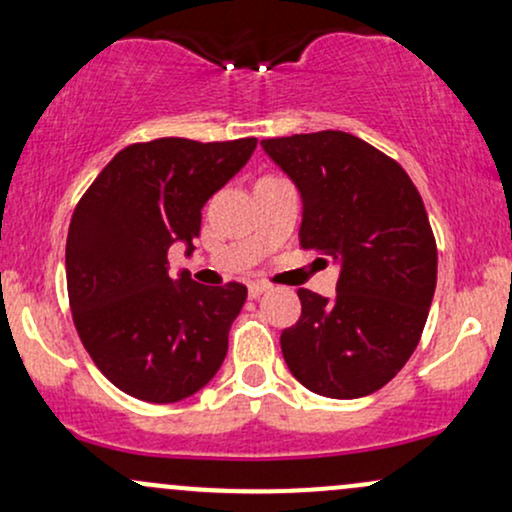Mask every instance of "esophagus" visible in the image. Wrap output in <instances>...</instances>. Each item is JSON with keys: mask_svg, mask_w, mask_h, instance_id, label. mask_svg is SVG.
Returning a JSON list of instances; mask_svg holds the SVG:
<instances>
[{"mask_svg": "<svg viewBox=\"0 0 512 512\" xmlns=\"http://www.w3.org/2000/svg\"><path fill=\"white\" fill-rule=\"evenodd\" d=\"M267 289L269 286L264 284V281H252V284L248 286V293H250V298H260Z\"/></svg>", "mask_w": 512, "mask_h": 512, "instance_id": "1", "label": "esophagus"}]
</instances>
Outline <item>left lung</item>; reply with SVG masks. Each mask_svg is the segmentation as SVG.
I'll use <instances>...</instances> for the list:
<instances>
[{
    "instance_id": "1",
    "label": "left lung",
    "mask_w": 512,
    "mask_h": 512,
    "mask_svg": "<svg viewBox=\"0 0 512 512\" xmlns=\"http://www.w3.org/2000/svg\"><path fill=\"white\" fill-rule=\"evenodd\" d=\"M262 146L301 190V248L342 264L334 301L298 289L301 317L281 332V354L315 395L366 397L404 368L424 332L438 279L424 199L395 158L354 134Z\"/></svg>"
}]
</instances>
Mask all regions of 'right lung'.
<instances>
[{
  "label": "right lung",
  "mask_w": 512,
  "mask_h": 512,
  "mask_svg": "<svg viewBox=\"0 0 512 512\" xmlns=\"http://www.w3.org/2000/svg\"><path fill=\"white\" fill-rule=\"evenodd\" d=\"M257 139L129 144L76 204L67 236L74 327L98 370L144 402L195 395L221 368L248 289L168 276L170 245L199 238L202 207L248 163Z\"/></svg>",
  "instance_id": "obj_1"
}]
</instances>
